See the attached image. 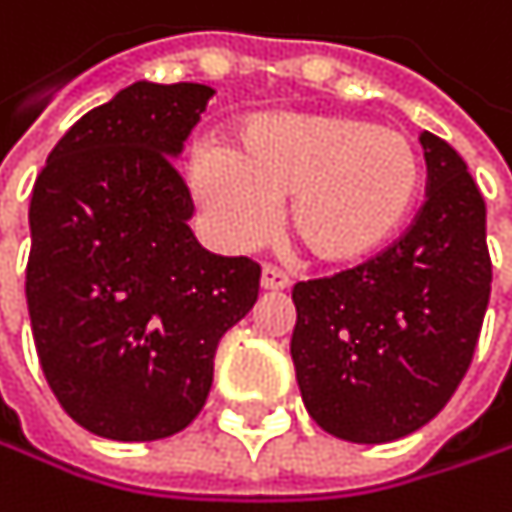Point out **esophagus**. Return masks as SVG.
I'll return each mask as SVG.
<instances>
[{
	"label": "esophagus",
	"mask_w": 512,
	"mask_h": 512,
	"mask_svg": "<svg viewBox=\"0 0 512 512\" xmlns=\"http://www.w3.org/2000/svg\"><path fill=\"white\" fill-rule=\"evenodd\" d=\"M261 288H264V291H285V288H291V276H288L285 270L267 264L264 273H261Z\"/></svg>",
	"instance_id": "esophagus-1"
}]
</instances>
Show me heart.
Masks as SVG:
<instances>
[{"label":"heart","instance_id":"heart-1","mask_svg":"<svg viewBox=\"0 0 512 512\" xmlns=\"http://www.w3.org/2000/svg\"><path fill=\"white\" fill-rule=\"evenodd\" d=\"M191 191L230 248L258 245L288 200L294 242L321 264L348 267L402 233L423 161L408 134L369 119L273 113L242 122L227 152H197Z\"/></svg>","mask_w":512,"mask_h":512}]
</instances>
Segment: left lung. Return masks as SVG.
<instances>
[{"instance_id": "obj_1", "label": "left lung", "mask_w": 512, "mask_h": 512, "mask_svg": "<svg viewBox=\"0 0 512 512\" xmlns=\"http://www.w3.org/2000/svg\"><path fill=\"white\" fill-rule=\"evenodd\" d=\"M426 203L372 261L294 285L291 357L312 420L354 444L426 426L462 384L492 291L486 203L462 155L432 131Z\"/></svg>"}]
</instances>
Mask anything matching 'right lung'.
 <instances>
[{
  "label": "right lung",
  "instance_id": "add662e5",
  "mask_svg": "<svg viewBox=\"0 0 512 512\" xmlns=\"http://www.w3.org/2000/svg\"><path fill=\"white\" fill-rule=\"evenodd\" d=\"M212 95L125 86L65 131L32 188L35 351L65 414L98 438L182 432L209 396L221 336L258 303L261 267L197 242L173 167Z\"/></svg>",
  "mask_w": 512,
  "mask_h": 512
}]
</instances>
